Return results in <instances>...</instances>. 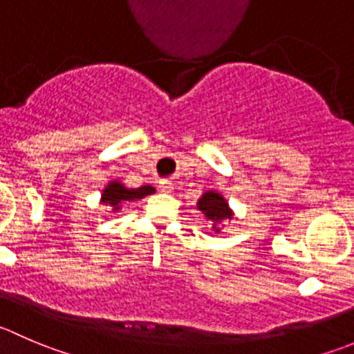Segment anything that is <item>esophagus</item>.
I'll return each instance as SVG.
<instances>
[{
  "instance_id": "1",
  "label": "esophagus",
  "mask_w": 354,
  "mask_h": 354,
  "mask_svg": "<svg viewBox=\"0 0 354 354\" xmlns=\"http://www.w3.org/2000/svg\"><path fill=\"white\" fill-rule=\"evenodd\" d=\"M159 188H160V192H166V194H171V192H173V183H171L169 180H160L159 181Z\"/></svg>"
}]
</instances>
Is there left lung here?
<instances>
[{"mask_svg": "<svg viewBox=\"0 0 354 354\" xmlns=\"http://www.w3.org/2000/svg\"><path fill=\"white\" fill-rule=\"evenodd\" d=\"M197 207L204 212L205 218H209L214 223L232 218V211L228 209L225 198L219 194H214V192H205L201 201L197 202ZM212 230H218L216 225H212Z\"/></svg>", "mask_w": 354, "mask_h": 354, "instance_id": "left-lung-1", "label": "left lung"}]
</instances>
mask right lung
I'll return each instance as SVG.
<instances>
[{
    "label": "right lung",
    "mask_w": 354,
    "mask_h": 354,
    "mask_svg": "<svg viewBox=\"0 0 354 354\" xmlns=\"http://www.w3.org/2000/svg\"><path fill=\"white\" fill-rule=\"evenodd\" d=\"M153 194V188L145 185V187L140 188H126L121 183H111L107 185V188L102 194V202L109 204V207H112L114 211H118L119 204L124 201H135V198H143L145 195Z\"/></svg>",
    "instance_id": "right-lung-1"
}]
</instances>
